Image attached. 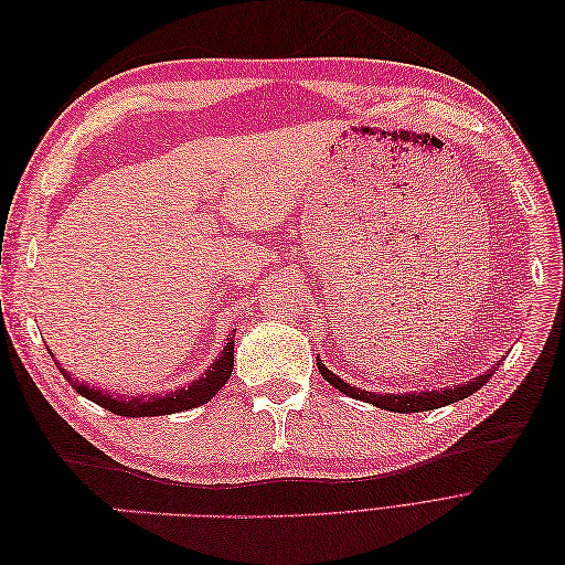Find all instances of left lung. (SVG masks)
I'll list each match as a JSON object with an SVG mask.
<instances>
[{
  "label": "left lung",
  "instance_id": "8db88e82",
  "mask_svg": "<svg viewBox=\"0 0 565 565\" xmlns=\"http://www.w3.org/2000/svg\"><path fill=\"white\" fill-rule=\"evenodd\" d=\"M316 365L318 372L322 374V380H328L337 391L347 393V396L355 398V401H365L377 405L382 409H388V413H424V409H436L443 405H450L457 401H465L471 393H476L481 386H486V382L494 374V367L488 370L481 377H473L471 382L465 384H457V386H448V388H440V391H419V393H372L365 388H358L347 384L344 380H339L334 372H330L320 363V358H316Z\"/></svg>",
  "mask_w": 565,
  "mask_h": 565
}]
</instances>
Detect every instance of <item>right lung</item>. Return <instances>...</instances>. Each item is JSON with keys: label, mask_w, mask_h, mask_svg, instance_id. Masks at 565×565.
<instances>
[{"label": "right lung", "mask_w": 565, "mask_h": 565, "mask_svg": "<svg viewBox=\"0 0 565 565\" xmlns=\"http://www.w3.org/2000/svg\"><path fill=\"white\" fill-rule=\"evenodd\" d=\"M235 334H228V341L224 351L218 353L216 361L204 370V374L195 382H191L188 386H181L177 391H169V393H156V396H110L108 391H100L96 386H89L84 382H77L75 377H71V372H65L61 365L58 370L63 372V377L73 384V388L84 396L87 401L106 407L108 413L119 415V417H160V415H174V413H183V409H191L198 405H204L207 401H212L218 388L224 386L231 380V372H233V349H235Z\"/></svg>", "instance_id": "add662e5"}]
</instances>
